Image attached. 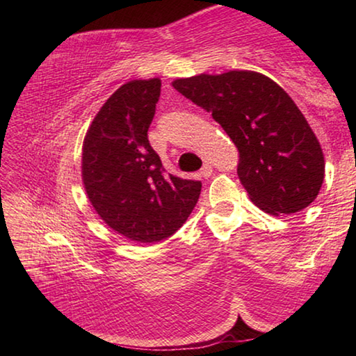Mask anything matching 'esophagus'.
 Returning <instances> with one entry per match:
<instances>
[{
	"mask_svg": "<svg viewBox=\"0 0 356 356\" xmlns=\"http://www.w3.org/2000/svg\"><path fill=\"white\" fill-rule=\"evenodd\" d=\"M212 171H213V170H212V165H209V163H206V165H204V166H202V170H201V176H202V177H206V179H207V177L210 176V174H212Z\"/></svg>",
	"mask_w": 356,
	"mask_h": 356,
	"instance_id": "34e87169",
	"label": "esophagus"
}]
</instances>
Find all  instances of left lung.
Listing matches in <instances>:
<instances>
[{"mask_svg":"<svg viewBox=\"0 0 356 356\" xmlns=\"http://www.w3.org/2000/svg\"><path fill=\"white\" fill-rule=\"evenodd\" d=\"M174 89L218 122L238 149L237 174L250 200L270 215L300 212L325 176L321 143L280 84L251 70L201 74Z\"/></svg>","mask_w":356,"mask_h":356,"instance_id":"obj_1","label":"left lung"}]
</instances>
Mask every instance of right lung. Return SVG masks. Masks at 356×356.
<instances>
[{
  "label": "right lung",
  "mask_w": 356,
  "mask_h": 356,
  "mask_svg": "<svg viewBox=\"0 0 356 356\" xmlns=\"http://www.w3.org/2000/svg\"><path fill=\"white\" fill-rule=\"evenodd\" d=\"M161 81L131 80L100 108L83 141L81 177L113 231L140 243L171 237L201 195L200 180L168 174L147 140Z\"/></svg>",
  "instance_id": "1"
}]
</instances>
